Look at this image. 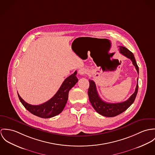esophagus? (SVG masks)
Returning a JSON list of instances; mask_svg holds the SVG:
<instances>
[{
	"label": "esophagus",
	"instance_id": "obj_1",
	"mask_svg": "<svg viewBox=\"0 0 155 155\" xmlns=\"http://www.w3.org/2000/svg\"><path fill=\"white\" fill-rule=\"evenodd\" d=\"M78 72H79V74L80 75H84L86 74V70H85V69H84V68L79 69Z\"/></svg>",
	"mask_w": 155,
	"mask_h": 155
}]
</instances>
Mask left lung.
Wrapping results in <instances>:
<instances>
[{
	"label": "left lung",
	"mask_w": 155,
	"mask_h": 155,
	"mask_svg": "<svg viewBox=\"0 0 155 155\" xmlns=\"http://www.w3.org/2000/svg\"><path fill=\"white\" fill-rule=\"evenodd\" d=\"M120 47V52L122 54L126 56L128 59H130L136 69L137 71V73H139V69L138 67L137 62L136 61L134 56L133 53L130 52L128 49L123 46ZM90 86L88 90V95L89 97V101L91 104L93 108L100 115L107 117H114L117 116L118 115L126 110L134 102V100L136 97L138 92V78L137 83L134 93L130 96V97L125 102L120 103H107L104 102L101 99L99 94L97 93L96 86L95 83L91 80H89Z\"/></svg>",
	"instance_id": "1"
}]
</instances>
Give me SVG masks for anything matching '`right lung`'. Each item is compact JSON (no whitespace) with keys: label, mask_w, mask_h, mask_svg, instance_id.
<instances>
[{"label":"right lung","mask_w":155,"mask_h":155,"mask_svg":"<svg viewBox=\"0 0 155 155\" xmlns=\"http://www.w3.org/2000/svg\"><path fill=\"white\" fill-rule=\"evenodd\" d=\"M77 71L67 77L63 82L56 93L45 103L32 105L25 102L19 95L18 97L23 106L30 112L43 118H50L59 114L64 109L68 99L69 90L78 82Z\"/></svg>","instance_id":"1"}]
</instances>
